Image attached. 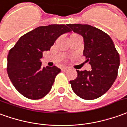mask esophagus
Returning a JSON list of instances; mask_svg holds the SVG:
<instances>
[{
    "mask_svg": "<svg viewBox=\"0 0 127 127\" xmlns=\"http://www.w3.org/2000/svg\"><path fill=\"white\" fill-rule=\"evenodd\" d=\"M68 70V68H66V67H63V68H62V71H66Z\"/></svg>",
    "mask_w": 127,
    "mask_h": 127,
    "instance_id": "esophagus-1",
    "label": "esophagus"
}]
</instances>
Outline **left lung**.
Returning <instances> with one entry per match:
<instances>
[{
    "instance_id": "left-lung-1",
    "label": "left lung",
    "mask_w": 127,
    "mask_h": 127,
    "mask_svg": "<svg viewBox=\"0 0 127 127\" xmlns=\"http://www.w3.org/2000/svg\"><path fill=\"white\" fill-rule=\"evenodd\" d=\"M84 39L83 55L92 66L91 71L77 72L70 83L75 94L85 100H94L106 93L116 79L120 56L112 39L104 31L88 25L68 24Z\"/></svg>"
}]
</instances>
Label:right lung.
Instances as JSON below:
<instances>
[{
    "label": "right lung",
    "instance_id": "right-lung-1",
    "mask_svg": "<svg viewBox=\"0 0 127 127\" xmlns=\"http://www.w3.org/2000/svg\"><path fill=\"white\" fill-rule=\"evenodd\" d=\"M65 25L39 27L22 35L7 57L8 76L17 90L27 98L40 99L51 91L61 70L42 67L44 51H50L60 35L70 32Z\"/></svg>",
    "mask_w": 127,
    "mask_h": 127
}]
</instances>
